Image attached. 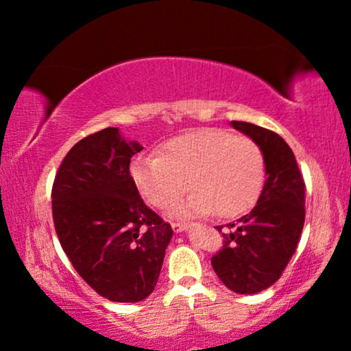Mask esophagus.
<instances>
[{
	"instance_id": "obj_1",
	"label": "esophagus",
	"mask_w": 351,
	"mask_h": 351,
	"mask_svg": "<svg viewBox=\"0 0 351 351\" xmlns=\"http://www.w3.org/2000/svg\"><path fill=\"white\" fill-rule=\"evenodd\" d=\"M189 228H190L189 223H182V222H174V223H172V230H174L176 233L185 232V230H189Z\"/></svg>"
}]
</instances>
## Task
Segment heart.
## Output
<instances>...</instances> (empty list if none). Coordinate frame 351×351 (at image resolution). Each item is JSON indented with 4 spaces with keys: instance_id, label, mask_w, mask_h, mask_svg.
Masks as SVG:
<instances>
[{
    "instance_id": "obj_1",
    "label": "heart",
    "mask_w": 351,
    "mask_h": 351,
    "mask_svg": "<svg viewBox=\"0 0 351 351\" xmlns=\"http://www.w3.org/2000/svg\"><path fill=\"white\" fill-rule=\"evenodd\" d=\"M131 177L153 208L167 209L189 186L193 193L177 206L174 215L195 217L215 210L219 217L230 219L257 201L265 179V156L251 138L201 128L169 138L160 155L137 156Z\"/></svg>"
}]
</instances>
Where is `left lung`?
I'll return each instance as SVG.
<instances>
[{
	"label": "left lung",
	"instance_id": "left-lung-1",
	"mask_svg": "<svg viewBox=\"0 0 351 351\" xmlns=\"http://www.w3.org/2000/svg\"><path fill=\"white\" fill-rule=\"evenodd\" d=\"M232 126L262 148L267 180L251 213L227 225L232 232L222 233L223 246L210 263L230 291L256 294L280 280L295 252L305 222V182L281 136L252 123Z\"/></svg>",
	"mask_w": 351,
	"mask_h": 351
}]
</instances>
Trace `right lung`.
<instances>
[{"mask_svg": "<svg viewBox=\"0 0 351 351\" xmlns=\"http://www.w3.org/2000/svg\"><path fill=\"white\" fill-rule=\"evenodd\" d=\"M118 128L81 138L52 185V217L80 276L112 302H141L155 289L171 225L138 195L129 165L142 152Z\"/></svg>", "mask_w": 351, "mask_h": 351, "instance_id": "1", "label": "right lung"}]
</instances>
